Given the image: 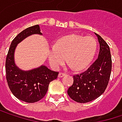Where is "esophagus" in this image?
Returning a JSON list of instances; mask_svg holds the SVG:
<instances>
[{"label": "esophagus", "mask_w": 122, "mask_h": 122, "mask_svg": "<svg viewBox=\"0 0 122 122\" xmlns=\"http://www.w3.org/2000/svg\"><path fill=\"white\" fill-rule=\"evenodd\" d=\"M65 75H66V74H64V73H62V72H60V73H59V75H58V77H63Z\"/></svg>", "instance_id": "34e87169"}]
</instances>
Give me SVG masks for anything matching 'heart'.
I'll use <instances>...</instances> for the list:
<instances>
[{
    "label": "heart",
    "instance_id": "1",
    "mask_svg": "<svg viewBox=\"0 0 122 122\" xmlns=\"http://www.w3.org/2000/svg\"><path fill=\"white\" fill-rule=\"evenodd\" d=\"M96 49L97 42L94 37L68 35L59 39L55 46H51L48 49V61L52 68L57 70L66 59L69 67L79 71L90 64Z\"/></svg>",
    "mask_w": 122,
    "mask_h": 122
}]
</instances>
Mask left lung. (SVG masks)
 Instances as JSON below:
<instances>
[{
    "mask_svg": "<svg viewBox=\"0 0 122 122\" xmlns=\"http://www.w3.org/2000/svg\"><path fill=\"white\" fill-rule=\"evenodd\" d=\"M100 45L98 59L84 72L73 76V84L68 94L77 103L92 101L103 94L110 80L112 59L110 47L105 40L95 33Z\"/></svg>",
    "mask_w": 122,
    "mask_h": 122,
    "instance_id": "8db88e82",
    "label": "left lung"
}]
</instances>
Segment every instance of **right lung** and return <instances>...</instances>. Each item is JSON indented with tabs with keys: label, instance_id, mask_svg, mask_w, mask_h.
I'll list each match as a JSON object with an SVG mask.
<instances>
[{
	"label": "right lung",
	"instance_id": "1",
	"mask_svg": "<svg viewBox=\"0 0 122 122\" xmlns=\"http://www.w3.org/2000/svg\"><path fill=\"white\" fill-rule=\"evenodd\" d=\"M33 34L42 35L39 25L19 33L10 45L5 61L6 79L10 91L18 99L30 103L38 102L45 96L50 83L57 78L59 74L45 65L29 71L21 70L16 65L15 52L17 45Z\"/></svg>",
	"mask_w": 122,
	"mask_h": 122
}]
</instances>
